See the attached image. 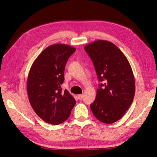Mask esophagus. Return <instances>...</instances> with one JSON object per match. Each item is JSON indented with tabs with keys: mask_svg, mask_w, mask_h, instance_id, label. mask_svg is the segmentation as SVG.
<instances>
[{
	"mask_svg": "<svg viewBox=\"0 0 157 157\" xmlns=\"http://www.w3.org/2000/svg\"><path fill=\"white\" fill-rule=\"evenodd\" d=\"M83 95H78V96H77V97H78V99H79V100H82V99H83Z\"/></svg>",
	"mask_w": 157,
	"mask_h": 157,
	"instance_id": "34e87169",
	"label": "esophagus"
}]
</instances>
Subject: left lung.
I'll return each instance as SVG.
<instances>
[{
  "instance_id": "left-lung-1",
  "label": "left lung",
  "mask_w": 157,
  "mask_h": 157,
  "mask_svg": "<svg viewBox=\"0 0 157 157\" xmlns=\"http://www.w3.org/2000/svg\"><path fill=\"white\" fill-rule=\"evenodd\" d=\"M92 60L99 82L96 98L90 105L94 116L110 124L123 116L133 101L135 82L131 65L112 43L94 41L84 47Z\"/></svg>"
}]
</instances>
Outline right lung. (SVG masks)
<instances>
[{
  "label": "right lung",
  "instance_id": "add662e5",
  "mask_svg": "<svg viewBox=\"0 0 157 157\" xmlns=\"http://www.w3.org/2000/svg\"><path fill=\"white\" fill-rule=\"evenodd\" d=\"M76 48L65 44L47 47L37 56L27 79V92L32 109L44 121L59 125L67 120L76 101L62 91L64 70Z\"/></svg>",
  "mask_w": 157,
  "mask_h": 157
}]
</instances>
